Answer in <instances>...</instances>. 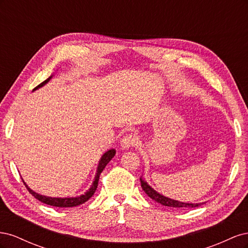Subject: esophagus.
Instances as JSON below:
<instances>
[{
    "instance_id": "1",
    "label": "esophagus",
    "mask_w": 248,
    "mask_h": 248,
    "mask_svg": "<svg viewBox=\"0 0 248 248\" xmlns=\"http://www.w3.org/2000/svg\"><path fill=\"white\" fill-rule=\"evenodd\" d=\"M120 142H121V147L123 149H129L131 147L138 145V140L133 136V134L129 133V134H126Z\"/></svg>"
}]
</instances>
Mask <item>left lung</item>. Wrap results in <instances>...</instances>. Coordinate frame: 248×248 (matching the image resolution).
I'll return each mask as SVG.
<instances>
[{"label":"left lung","mask_w":248,"mask_h":248,"mask_svg":"<svg viewBox=\"0 0 248 248\" xmlns=\"http://www.w3.org/2000/svg\"><path fill=\"white\" fill-rule=\"evenodd\" d=\"M140 186L142 190H144L149 198H151L155 202H159V204L166 206V207H171V208H180V209H186V208H196L201 206L204 202H200V204H189V202H179L176 200H171L167 197L162 196V194L158 193L156 190H154L151 186H150L144 179L140 178Z\"/></svg>","instance_id":"1"}]
</instances>
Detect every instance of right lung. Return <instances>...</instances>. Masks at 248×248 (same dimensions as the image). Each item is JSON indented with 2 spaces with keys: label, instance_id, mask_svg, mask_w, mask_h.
<instances>
[{
  "label": "right lung",
  "instance_id": "1",
  "mask_svg": "<svg viewBox=\"0 0 248 248\" xmlns=\"http://www.w3.org/2000/svg\"><path fill=\"white\" fill-rule=\"evenodd\" d=\"M50 78H51V77H49L47 79H46L43 82H41V84L37 86L33 90V91H35V90H37L38 88H41L42 86L47 84ZM115 154H116V150L110 149V150H108V152H106L102 155L101 159L99 161V164H98V168H97V172H96V176H95V179H94L92 186L90 187V189L85 194H81V196L77 197V198H49V197H46V196H41V194L37 193V192L33 191L31 188H30V187L24 182V180H22V182H24V184L27 187V189L29 190V192L31 193L32 196L34 198H36L37 200H39L40 202H44V204L49 205V206H54V207H60V208L77 207V206L84 204V202H86L89 199L92 198V196L95 193V191L97 189V186H98L100 174L102 172L103 169L107 167V164L111 160L112 157L115 156Z\"/></svg>",
  "mask_w": 248,
  "mask_h": 248
}]
</instances>
